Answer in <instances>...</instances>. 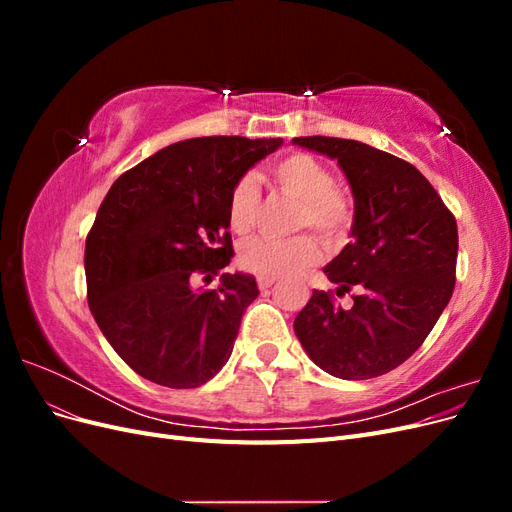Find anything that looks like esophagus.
<instances>
[{
  "label": "esophagus",
  "mask_w": 512,
  "mask_h": 512,
  "mask_svg": "<svg viewBox=\"0 0 512 512\" xmlns=\"http://www.w3.org/2000/svg\"><path fill=\"white\" fill-rule=\"evenodd\" d=\"M256 282H258V288H260V290H269L271 286L277 284V277H265V275H260Z\"/></svg>",
  "instance_id": "1"
}]
</instances>
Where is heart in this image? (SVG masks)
Masks as SVG:
<instances>
[{
    "instance_id": "b5f03b06",
    "label": "heart",
    "mask_w": 512,
    "mask_h": 512,
    "mask_svg": "<svg viewBox=\"0 0 512 512\" xmlns=\"http://www.w3.org/2000/svg\"><path fill=\"white\" fill-rule=\"evenodd\" d=\"M267 175L282 194L299 200L294 228H314L329 247L342 243L354 226V205L335 188V173L312 153L292 151L275 160ZM262 192L250 175L239 177L228 192V222L237 235L252 232L260 218ZM322 247L314 235L292 239H252L239 250V267L265 277H286L314 267Z\"/></svg>"
}]
</instances>
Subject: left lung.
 <instances>
[{
	"instance_id": "8db88e82",
	"label": "left lung",
	"mask_w": 512,
	"mask_h": 512,
	"mask_svg": "<svg viewBox=\"0 0 512 512\" xmlns=\"http://www.w3.org/2000/svg\"><path fill=\"white\" fill-rule=\"evenodd\" d=\"M327 153L354 194L352 237L324 267L352 292L344 309L333 290H314L294 320L301 346L318 367L342 380H369L423 346L451 301L457 273V222L421 170L391 153L333 136L292 138Z\"/></svg>"
}]
</instances>
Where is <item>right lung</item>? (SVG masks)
Here are the masks:
<instances>
[{
    "mask_svg": "<svg viewBox=\"0 0 512 512\" xmlns=\"http://www.w3.org/2000/svg\"><path fill=\"white\" fill-rule=\"evenodd\" d=\"M282 138L200 136L126 170L104 196L85 241L87 301L108 344L138 376L196 389L228 361L252 275L232 258L228 192Z\"/></svg>",
    "mask_w": 512,
    "mask_h": 512,
    "instance_id": "right-lung-1",
    "label": "right lung"
}]
</instances>
